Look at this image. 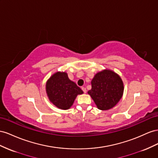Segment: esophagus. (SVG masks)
I'll return each mask as SVG.
<instances>
[{"instance_id": "34e87169", "label": "esophagus", "mask_w": 158, "mask_h": 158, "mask_svg": "<svg viewBox=\"0 0 158 158\" xmlns=\"http://www.w3.org/2000/svg\"><path fill=\"white\" fill-rule=\"evenodd\" d=\"M81 89H82V90H83V91L85 93H86V92H87V89H86V88L84 87H83Z\"/></svg>"}]
</instances>
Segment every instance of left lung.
Here are the masks:
<instances>
[{
	"label": "left lung",
	"mask_w": 158,
	"mask_h": 158,
	"mask_svg": "<svg viewBox=\"0 0 158 158\" xmlns=\"http://www.w3.org/2000/svg\"><path fill=\"white\" fill-rule=\"evenodd\" d=\"M88 91L98 109L106 110L114 107L123 97V83L120 76L110 70L98 72L91 81Z\"/></svg>",
	"instance_id": "1"
}]
</instances>
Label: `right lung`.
I'll return each mask as SVG.
<instances>
[{
    "label": "right lung",
    "mask_w": 158,
    "mask_h": 158,
    "mask_svg": "<svg viewBox=\"0 0 158 158\" xmlns=\"http://www.w3.org/2000/svg\"><path fill=\"white\" fill-rule=\"evenodd\" d=\"M46 93L49 101L63 110L69 109L76 97L83 93L65 72H57L49 78L46 83Z\"/></svg>",
    "instance_id": "add662e5"
}]
</instances>
